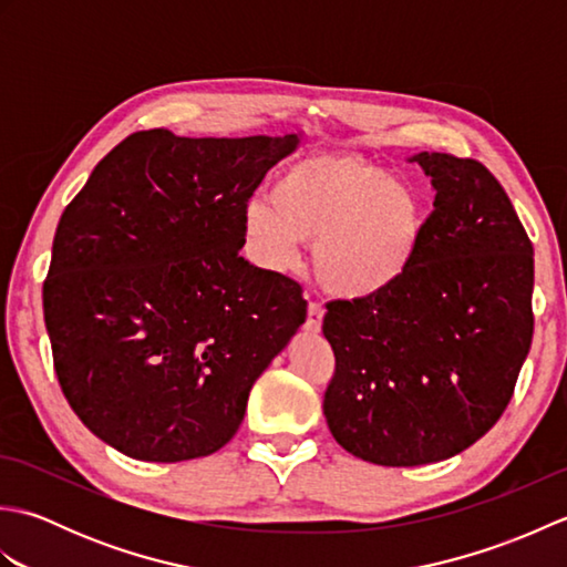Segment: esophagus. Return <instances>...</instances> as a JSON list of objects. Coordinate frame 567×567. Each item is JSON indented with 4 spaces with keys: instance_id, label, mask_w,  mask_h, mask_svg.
I'll list each match as a JSON object with an SVG mask.
<instances>
[{
    "instance_id": "34e87169",
    "label": "esophagus",
    "mask_w": 567,
    "mask_h": 567,
    "mask_svg": "<svg viewBox=\"0 0 567 567\" xmlns=\"http://www.w3.org/2000/svg\"><path fill=\"white\" fill-rule=\"evenodd\" d=\"M323 323V307L319 302H309V315L305 321V331L307 333H319Z\"/></svg>"
}]
</instances>
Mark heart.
I'll return each mask as SVG.
<instances>
[{"label":"heart","mask_w":567,"mask_h":567,"mask_svg":"<svg viewBox=\"0 0 567 567\" xmlns=\"http://www.w3.org/2000/svg\"><path fill=\"white\" fill-rule=\"evenodd\" d=\"M272 204L250 202L246 238L265 268L282 270L299 240L329 295L363 302L412 272L426 236V207L402 177L360 155L319 153L292 163L272 185Z\"/></svg>","instance_id":"b5f03b06"}]
</instances>
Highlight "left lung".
<instances>
[{
	"label": "left lung",
	"mask_w": 567,
	"mask_h": 567,
	"mask_svg": "<svg viewBox=\"0 0 567 567\" xmlns=\"http://www.w3.org/2000/svg\"><path fill=\"white\" fill-rule=\"evenodd\" d=\"M436 189L419 260L394 290L327 305V424L348 453L412 467L497 424L534 336V246L483 163L419 153Z\"/></svg>",
	"instance_id": "8db88e82"
}]
</instances>
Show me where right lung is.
Wrapping results in <instances>:
<instances>
[{
    "instance_id": "add662e5",
    "label": "right lung",
    "mask_w": 567,
    "mask_h": 567,
    "mask_svg": "<svg viewBox=\"0 0 567 567\" xmlns=\"http://www.w3.org/2000/svg\"><path fill=\"white\" fill-rule=\"evenodd\" d=\"M295 146V134L136 131L60 216L43 282L55 375L82 424L124 455L219 451L305 323L299 282L238 256L248 199Z\"/></svg>"
}]
</instances>
